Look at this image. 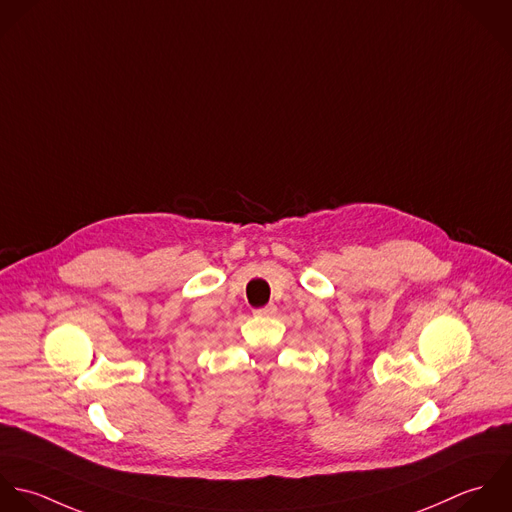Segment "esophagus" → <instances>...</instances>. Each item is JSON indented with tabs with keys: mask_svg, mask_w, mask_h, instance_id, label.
<instances>
[{
	"mask_svg": "<svg viewBox=\"0 0 512 512\" xmlns=\"http://www.w3.org/2000/svg\"><path fill=\"white\" fill-rule=\"evenodd\" d=\"M277 312V307L275 305H267V307L255 308V314L257 316H271V314H275Z\"/></svg>",
	"mask_w": 512,
	"mask_h": 512,
	"instance_id": "obj_1",
	"label": "esophagus"
}]
</instances>
